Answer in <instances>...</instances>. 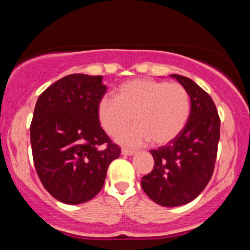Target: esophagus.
<instances>
[{
	"label": "esophagus",
	"instance_id": "esophagus-1",
	"mask_svg": "<svg viewBox=\"0 0 250 250\" xmlns=\"http://www.w3.org/2000/svg\"><path fill=\"white\" fill-rule=\"evenodd\" d=\"M135 154V150H133V149H127V148H123L122 149V155H134Z\"/></svg>",
	"mask_w": 250,
	"mask_h": 250
}]
</instances>
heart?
Segmentation results:
<instances>
[{
    "label": "heart",
    "instance_id": "1",
    "mask_svg": "<svg viewBox=\"0 0 250 250\" xmlns=\"http://www.w3.org/2000/svg\"><path fill=\"white\" fill-rule=\"evenodd\" d=\"M190 97L177 82L153 79L131 80L120 85L116 99L103 96L97 105V117L103 130L115 135L131 119L136 125L119 134L117 141L125 146H142L151 141L163 146L171 142L187 125Z\"/></svg>",
    "mask_w": 250,
    "mask_h": 250
}]
</instances>
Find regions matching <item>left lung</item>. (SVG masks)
<instances>
[{
	"label": "left lung",
	"instance_id": "1",
	"mask_svg": "<svg viewBox=\"0 0 250 250\" xmlns=\"http://www.w3.org/2000/svg\"><path fill=\"white\" fill-rule=\"evenodd\" d=\"M171 77L190 97L188 122L176 139L150 150L154 168L141 180L149 199L163 207L186 205L199 196L213 175L220 140V116L211 97L188 77Z\"/></svg>",
	"mask_w": 250,
	"mask_h": 250
}]
</instances>
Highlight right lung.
<instances>
[{"label":"right lung","mask_w":250,"mask_h":250,"mask_svg":"<svg viewBox=\"0 0 250 250\" xmlns=\"http://www.w3.org/2000/svg\"><path fill=\"white\" fill-rule=\"evenodd\" d=\"M105 93L102 76L71 74L45 89L34 109L30 142L37 175L48 193L67 205L95 197L121 154L97 117Z\"/></svg>","instance_id":"right-lung-1"}]
</instances>
